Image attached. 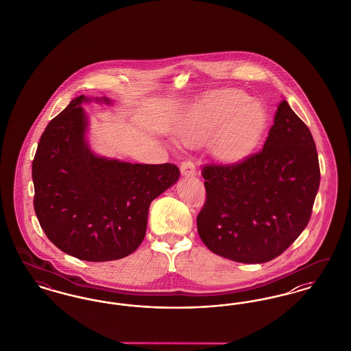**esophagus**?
<instances>
[{
  "instance_id": "1",
  "label": "esophagus",
  "mask_w": 351,
  "mask_h": 351,
  "mask_svg": "<svg viewBox=\"0 0 351 351\" xmlns=\"http://www.w3.org/2000/svg\"><path fill=\"white\" fill-rule=\"evenodd\" d=\"M180 172H182L183 176H186V178H193V176L197 175L196 166L192 162H184L182 167H180Z\"/></svg>"
}]
</instances>
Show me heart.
I'll use <instances>...</instances> for the list:
<instances>
[{"label":"heart","mask_w":351,"mask_h":351,"mask_svg":"<svg viewBox=\"0 0 351 351\" xmlns=\"http://www.w3.org/2000/svg\"><path fill=\"white\" fill-rule=\"evenodd\" d=\"M268 114L259 101L238 89H223L206 96L184 117L179 135L184 143L209 139L213 155L222 162H238L261 142Z\"/></svg>","instance_id":"obj_1"}]
</instances>
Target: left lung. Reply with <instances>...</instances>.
Masks as SVG:
<instances>
[{
	"mask_svg": "<svg viewBox=\"0 0 351 351\" xmlns=\"http://www.w3.org/2000/svg\"><path fill=\"white\" fill-rule=\"evenodd\" d=\"M206 202L197 216L204 245L239 263H265L306 228L319 186L313 136L282 100L263 150L230 166H205Z\"/></svg>",
	"mask_w": 351,
	"mask_h": 351,
	"instance_id": "8db88e82",
	"label": "left lung"
}]
</instances>
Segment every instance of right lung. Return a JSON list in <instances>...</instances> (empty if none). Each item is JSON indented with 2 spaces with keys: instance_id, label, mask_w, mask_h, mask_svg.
Listing matches in <instances>:
<instances>
[{
  "instance_id": "add662e5",
  "label": "right lung",
  "mask_w": 351,
  "mask_h": 351,
  "mask_svg": "<svg viewBox=\"0 0 351 351\" xmlns=\"http://www.w3.org/2000/svg\"><path fill=\"white\" fill-rule=\"evenodd\" d=\"M112 105L79 96L47 125L33 160L34 209L51 242L68 255L108 262L142 243L150 204L179 180L175 165H139L101 156L88 141L83 104Z\"/></svg>"
}]
</instances>
